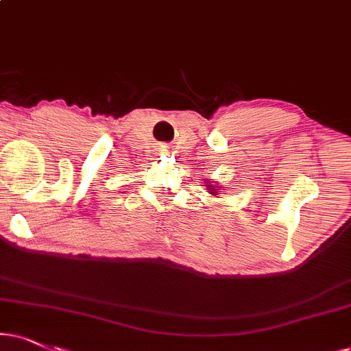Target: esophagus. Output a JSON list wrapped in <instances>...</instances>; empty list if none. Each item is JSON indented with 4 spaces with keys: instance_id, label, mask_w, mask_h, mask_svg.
<instances>
[{
    "instance_id": "34e87169",
    "label": "esophagus",
    "mask_w": 351,
    "mask_h": 351,
    "mask_svg": "<svg viewBox=\"0 0 351 351\" xmlns=\"http://www.w3.org/2000/svg\"><path fill=\"white\" fill-rule=\"evenodd\" d=\"M158 151H159V153L166 154V153H169V146H167V145H161V146H159V148H158Z\"/></svg>"
}]
</instances>
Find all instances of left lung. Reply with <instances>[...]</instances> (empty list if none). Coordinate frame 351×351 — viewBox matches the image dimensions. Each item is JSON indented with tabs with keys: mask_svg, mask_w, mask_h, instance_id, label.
I'll list each match as a JSON object with an SVG mask.
<instances>
[{
	"mask_svg": "<svg viewBox=\"0 0 351 351\" xmlns=\"http://www.w3.org/2000/svg\"><path fill=\"white\" fill-rule=\"evenodd\" d=\"M211 193H215V187H213V189H211Z\"/></svg>",
	"mask_w": 351,
	"mask_h": 351,
	"instance_id": "obj_1",
	"label": "left lung"
}]
</instances>
